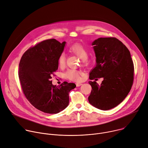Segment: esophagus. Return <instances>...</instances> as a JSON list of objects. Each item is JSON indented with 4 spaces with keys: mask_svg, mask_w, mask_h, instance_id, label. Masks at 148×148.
Instances as JSON below:
<instances>
[{
    "mask_svg": "<svg viewBox=\"0 0 148 148\" xmlns=\"http://www.w3.org/2000/svg\"><path fill=\"white\" fill-rule=\"evenodd\" d=\"M82 85V84H81V83H76V85L77 87L80 86Z\"/></svg>",
    "mask_w": 148,
    "mask_h": 148,
    "instance_id": "obj_1",
    "label": "esophagus"
}]
</instances>
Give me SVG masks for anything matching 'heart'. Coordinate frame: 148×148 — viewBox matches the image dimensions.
I'll list each match as a JSON object with an SVG mask.
<instances>
[{
	"label": "heart",
	"instance_id": "obj_1",
	"mask_svg": "<svg viewBox=\"0 0 148 148\" xmlns=\"http://www.w3.org/2000/svg\"><path fill=\"white\" fill-rule=\"evenodd\" d=\"M69 52L75 54L78 56L80 59L82 60L84 62H88V51L86 47L82 45L80 43H75L72 45L69 48ZM66 62V55L64 53H61L58 58V64L59 66L63 68L65 66ZM65 77L69 80L80 82L82 80L83 78V72L76 70V69H69L65 73Z\"/></svg>",
	"mask_w": 148,
	"mask_h": 148
}]
</instances>
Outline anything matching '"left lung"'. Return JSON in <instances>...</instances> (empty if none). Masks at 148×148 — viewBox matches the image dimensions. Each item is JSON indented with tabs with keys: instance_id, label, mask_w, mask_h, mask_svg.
<instances>
[{
	"instance_id": "obj_1",
	"label": "left lung",
	"mask_w": 148,
	"mask_h": 148,
	"mask_svg": "<svg viewBox=\"0 0 148 148\" xmlns=\"http://www.w3.org/2000/svg\"><path fill=\"white\" fill-rule=\"evenodd\" d=\"M96 65L89 74L90 80L103 78L101 85L89 81L92 86L89 103L103 110L120 104L132 88L134 66L126 46L115 38H100L93 43Z\"/></svg>"
}]
</instances>
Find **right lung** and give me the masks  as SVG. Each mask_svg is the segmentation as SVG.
<instances>
[{
	"instance_id": "right-lung-1",
	"label": "right lung",
	"mask_w": 148,
	"mask_h": 148,
	"mask_svg": "<svg viewBox=\"0 0 148 148\" xmlns=\"http://www.w3.org/2000/svg\"><path fill=\"white\" fill-rule=\"evenodd\" d=\"M66 42L55 39L42 41L23 53L19 64V78L22 91L28 101L46 113H58L69 105V92L76 87L64 82L52 85V75L58 69V58Z\"/></svg>"
}]
</instances>
